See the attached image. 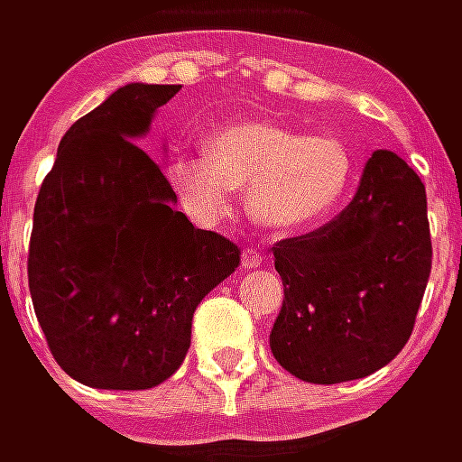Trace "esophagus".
I'll return each mask as SVG.
<instances>
[{
    "label": "esophagus",
    "instance_id": "esophagus-1",
    "mask_svg": "<svg viewBox=\"0 0 462 462\" xmlns=\"http://www.w3.org/2000/svg\"><path fill=\"white\" fill-rule=\"evenodd\" d=\"M263 265V252L254 249V246H246L242 252V267L244 270H252V267Z\"/></svg>",
    "mask_w": 462,
    "mask_h": 462
}]
</instances>
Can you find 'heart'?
<instances>
[{
    "instance_id": "obj_1",
    "label": "heart",
    "mask_w": 462,
    "mask_h": 462,
    "mask_svg": "<svg viewBox=\"0 0 462 462\" xmlns=\"http://www.w3.org/2000/svg\"><path fill=\"white\" fill-rule=\"evenodd\" d=\"M358 179L354 148L337 134H307L278 122H236L208 137L205 152H179L169 181L195 220L223 218L234 189L270 231L304 234L337 216Z\"/></svg>"
}]
</instances>
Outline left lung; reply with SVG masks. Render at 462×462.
<instances>
[{
	"label": "left lung",
	"instance_id": "obj_1",
	"mask_svg": "<svg viewBox=\"0 0 462 462\" xmlns=\"http://www.w3.org/2000/svg\"><path fill=\"white\" fill-rule=\"evenodd\" d=\"M283 307L270 351L314 384L361 380L403 351L431 273L427 189L403 158L377 151L330 223L273 246Z\"/></svg>",
	"mask_w": 462,
	"mask_h": 462
}]
</instances>
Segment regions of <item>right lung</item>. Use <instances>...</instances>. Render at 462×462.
Returning a JSON list of instances; mask_svg holds the SVG:
<instances>
[{
    "instance_id": "obj_1",
    "label": "right lung",
    "mask_w": 462,
    "mask_h": 462,
    "mask_svg": "<svg viewBox=\"0 0 462 462\" xmlns=\"http://www.w3.org/2000/svg\"><path fill=\"white\" fill-rule=\"evenodd\" d=\"M179 85L132 82L61 137L33 210L28 286L57 364L88 387L148 390L181 366L197 304L242 249L173 210L134 137Z\"/></svg>"
}]
</instances>
